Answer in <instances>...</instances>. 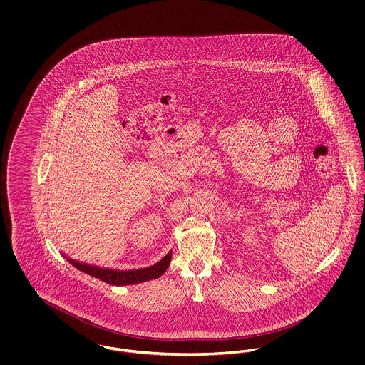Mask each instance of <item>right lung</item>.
<instances>
[{
    "label": "right lung",
    "mask_w": 365,
    "mask_h": 365,
    "mask_svg": "<svg viewBox=\"0 0 365 365\" xmlns=\"http://www.w3.org/2000/svg\"><path fill=\"white\" fill-rule=\"evenodd\" d=\"M171 253L173 252H170L164 259H161L152 267L142 268V269H134V271H116V269H109V268H100V267H96V265H88L85 262L72 260V259H68L67 256H63V257H66L75 268H78L79 271L85 272L87 275L98 278L105 283H109V284H113V286H124V284H134V283L146 282V280H150V279L160 278L167 271V268L171 262V257H173Z\"/></svg>",
    "instance_id": "right-lung-1"
}]
</instances>
